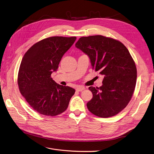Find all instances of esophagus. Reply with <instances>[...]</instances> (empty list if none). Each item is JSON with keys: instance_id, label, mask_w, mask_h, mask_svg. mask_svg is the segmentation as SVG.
Here are the masks:
<instances>
[{"instance_id": "esophagus-1", "label": "esophagus", "mask_w": 154, "mask_h": 154, "mask_svg": "<svg viewBox=\"0 0 154 154\" xmlns=\"http://www.w3.org/2000/svg\"><path fill=\"white\" fill-rule=\"evenodd\" d=\"M85 87H83V86H79V87H77V88H76V91H83V90H85Z\"/></svg>"}]
</instances>
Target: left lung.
Masks as SVG:
<instances>
[{"mask_svg": "<svg viewBox=\"0 0 154 154\" xmlns=\"http://www.w3.org/2000/svg\"><path fill=\"white\" fill-rule=\"evenodd\" d=\"M75 47L90 58L92 69L103 75V85L90 87L88 110L101 118L113 116L129 103L135 89L137 69L128 49L118 40L101 35L81 37Z\"/></svg>", "mask_w": 154, "mask_h": 154, "instance_id": "8db88e82", "label": "left lung"}]
</instances>
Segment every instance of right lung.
<instances>
[{"label": "right lung", "mask_w": 154, "mask_h": 154, "mask_svg": "<svg viewBox=\"0 0 154 154\" xmlns=\"http://www.w3.org/2000/svg\"><path fill=\"white\" fill-rule=\"evenodd\" d=\"M76 37L53 36L35 43L23 56L18 74L20 93L34 110L54 116L66 110L75 89L51 77Z\"/></svg>", "instance_id": "add662e5"}]
</instances>
